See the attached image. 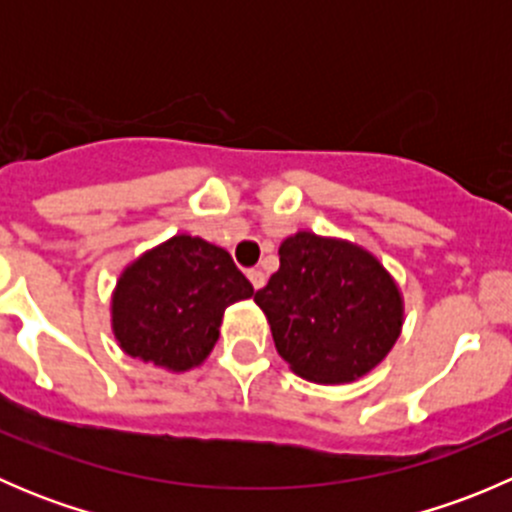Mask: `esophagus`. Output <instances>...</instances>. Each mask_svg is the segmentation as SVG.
Here are the masks:
<instances>
[{"instance_id":"1","label":"esophagus","mask_w":512,"mask_h":512,"mask_svg":"<svg viewBox=\"0 0 512 512\" xmlns=\"http://www.w3.org/2000/svg\"><path fill=\"white\" fill-rule=\"evenodd\" d=\"M247 280L252 282V287L260 289L262 285H265V272H262V270H250V272H247Z\"/></svg>"}]
</instances>
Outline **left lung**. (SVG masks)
Returning a JSON list of instances; mask_svg holds the SVG:
<instances>
[{"label":"left lung","instance_id":"1","mask_svg":"<svg viewBox=\"0 0 512 512\" xmlns=\"http://www.w3.org/2000/svg\"><path fill=\"white\" fill-rule=\"evenodd\" d=\"M289 369L317 384H349L384 361L401 334L394 277L354 242L297 232L280 270L255 292Z\"/></svg>","mask_w":512,"mask_h":512}]
</instances>
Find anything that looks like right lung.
Returning a JSON list of instances; mask_svg holds the SVG:
<instances>
[{"mask_svg": "<svg viewBox=\"0 0 512 512\" xmlns=\"http://www.w3.org/2000/svg\"><path fill=\"white\" fill-rule=\"evenodd\" d=\"M252 294L230 252L203 237L175 235L118 277L111 327L128 356L188 371L213 352L225 309Z\"/></svg>", "mask_w": 512, "mask_h": 512, "instance_id": "add662e5", "label": "right lung"}]
</instances>
